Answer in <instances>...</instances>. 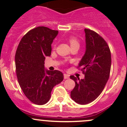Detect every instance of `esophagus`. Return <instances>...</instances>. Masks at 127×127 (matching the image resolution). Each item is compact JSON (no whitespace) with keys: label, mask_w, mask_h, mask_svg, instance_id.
<instances>
[{"label":"esophagus","mask_w":127,"mask_h":127,"mask_svg":"<svg viewBox=\"0 0 127 127\" xmlns=\"http://www.w3.org/2000/svg\"><path fill=\"white\" fill-rule=\"evenodd\" d=\"M69 78V75L66 74H64V79H68Z\"/></svg>","instance_id":"1"}]
</instances>
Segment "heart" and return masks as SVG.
Returning a JSON list of instances; mask_svg holds the SVG:
<instances>
[{"mask_svg":"<svg viewBox=\"0 0 127 127\" xmlns=\"http://www.w3.org/2000/svg\"><path fill=\"white\" fill-rule=\"evenodd\" d=\"M69 43H70L71 47L74 46H79V42L78 39L74 36H70L69 38Z\"/></svg>","mask_w":127,"mask_h":127,"instance_id":"b5f03b06","label":"heart"}]
</instances>
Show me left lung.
Here are the masks:
<instances>
[{"instance_id":"obj_1","label":"left lung","mask_w":127,"mask_h":127,"mask_svg":"<svg viewBox=\"0 0 127 127\" xmlns=\"http://www.w3.org/2000/svg\"><path fill=\"white\" fill-rule=\"evenodd\" d=\"M85 32L86 52L78 66L85 78L80 80L70 76L75 83L70 97L80 105L93 102L102 93L109 78L111 65L110 49L105 39L90 29H85Z\"/></svg>"}]
</instances>
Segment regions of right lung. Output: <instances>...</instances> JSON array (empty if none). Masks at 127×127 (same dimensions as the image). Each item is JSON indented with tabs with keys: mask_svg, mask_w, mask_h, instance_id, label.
I'll return each mask as SVG.
<instances>
[{
	"mask_svg": "<svg viewBox=\"0 0 127 127\" xmlns=\"http://www.w3.org/2000/svg\"><path fill=\"white\" fill-rule=\"evenodd\" d=\"M58 33L46 27L32 29L22 37L16 52L19 84L25 95L36 105L46 104L53 88L63 80L61 72L44 68L46 57L51 55V44Z\"/></svg>",
	"mask_w": 127,
	"mask_h": 127,
	"instance_id": "1",
	"label": "right lung"
}]
</instances>
